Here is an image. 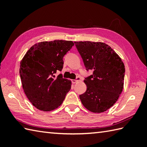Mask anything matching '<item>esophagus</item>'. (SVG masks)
I'll list each match as a JSON object with an SVG mask.
<instances>
[{
	"instance_id": "34e87169",
	"label": "esophagus",
	"mask_w": 147,
	"mask_h": 147,
	"mask_svg": "<svg viewBox=\"0 0 147 147\" xmlns=\"http://www.w3.org/2000/svg\"><path fill=\"white\" fill-rule=\"evenodd\" d=\"M80 80H81L80 78L78 77L76 80H72V82H73V83H74H74H76V82H79V81H80Z\"/></svg>"
}]
</instances>
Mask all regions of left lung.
<instances>
[{
	"label": "left lung",
	"instance_id": "8db88e82",
	"mask_svg": "<svg viewBox=\"0 0 147 147\" xmlns=\"http://www.w3.org/2000/svg\"><path fill=\"white\" fill-rule=\"evenodd\" d=\"M87 70L93 75L84 82L86 91L80 95L82 104L94 113L105 112L113 106L123 92L125 67L121 57L103 42H74Z\"/></svg>",
	"mask_w": 147,
	"mask_h": 147
}]
</instances>
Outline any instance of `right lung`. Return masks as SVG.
Segmentation results:
<instances>
[{
    "instance_id": "obj_1",
    "label": "right lung",
    "mask_w": 147,
    "mask_h": 147,
    "mask_svg": "<svg viewBox=\"0 0 147 147\" xmlns=\"http://www.w3.org/2000/svg\"><path fill=\"white\" fill-rule=\"evenodd\" d=\"M74 45L72 41L55 40L33 45L20 62V74L24 93L38 110L58 108L71 87V81L54 74L63 68L64 55Z\"/></svg>"
}]
</instances>
